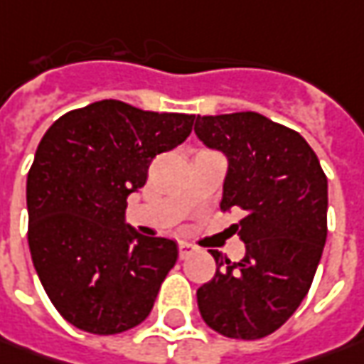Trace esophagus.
<instances>
[{
	"label": "esophagus",
	"instance_id": "obj_1",
	"mask_svg": "<svg viewBox=\"0 0 364 364\" xmlns=\"http://www.w3.org/2000/svg\"><path fill=\"white\" fill-rule=\"evenodd\" d=\"M193 254H195L193 245L185 244V242H183V244H179V257H181V259H187V257L193 256Z\"/></svg>",
	"mask_w": 364,
	"mask_h": 364
}]
</instances>
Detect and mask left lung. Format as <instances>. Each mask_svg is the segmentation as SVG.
Wrapping results in <instances>:
<instances>
[{
	"label": "left lung",
	"mask_w": 364,
	"mask_h": 364,
	"mask_svg": "<svg viewBox=\"0 0 364 364\" xmlns=\"http://www.w3.org/2000/svg\"><path fill=\"white\" fill-rule=\"evenodd\" d=\"M195 134L228 159L221 209H240L245 256L215 257L197 290L207 326L256 341L278 331L304 300L326 244L328 181L316 153L292 129L257 112L195 119Z\"/></svg>",
	"instance_id": "8db88e82"
}]
</instances>
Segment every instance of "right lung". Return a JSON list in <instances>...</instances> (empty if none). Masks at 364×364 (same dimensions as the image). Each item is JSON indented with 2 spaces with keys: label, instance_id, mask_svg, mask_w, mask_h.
<instances>
[{
  "label": "right lung",
  "instance_id": "right-lung-1",
  "mask_svg": "<svg viewBox=\"0 0 364 364\" xmlns=\"http://www.w3.org/2000/svg\"><path fill=\"white\" fill-rule=\"evenodd\" d=\"M193 114L100 100L46 131L28 173V244L46 294L72 326L119 334L141 324L179 250L124 221L151 161L181 144Z\"/></svg>",
  "mask_w": 364,
  "mask_h": 364
}]
</instances>
